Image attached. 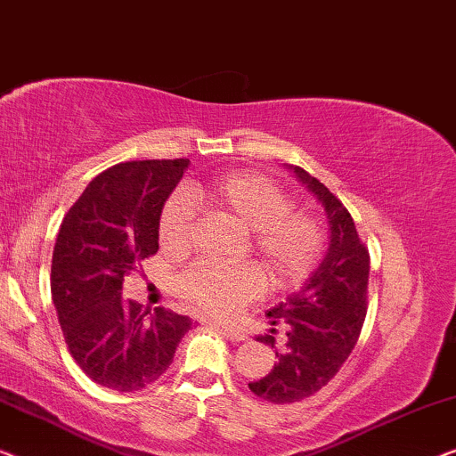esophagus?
<instances>
[{
  "mask_svg": "<svg viewBox=\"0 0 456 456\" xmlns=\"http://www.w3.org/2000/svg\"><path fill=\"white\" fill-rule=\"evenodd\" d=\"M216 330L219 332H223V335H225L231 343H241V341H246V335H243L241 330H237V329H233V326H216Z\"/></svg>",
  "mask_w": 456,
  "mask_h": 456,
  "instance_id": "esophagus-1",
  "label": "esophagus"
}]
</instances>
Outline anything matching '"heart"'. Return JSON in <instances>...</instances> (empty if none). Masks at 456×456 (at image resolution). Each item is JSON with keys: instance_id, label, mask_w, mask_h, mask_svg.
Segmentation results:
<instances>
[{"instance_id": "1", "label": "heart", "mask_w": 456, "mask_h": 456, "mask_svg": "<svg viewBox=\"0 0 456 456\" xmlns=\"http://www.w3.org/2000/svg\"><path fill=\"white\" fill-rule=\"evenodd\" d=\"M190 197L252 233L249 246L273 285H297L318 265L324 241L320 223L293 210V198L273 179L254 171H233L207 183H196L190 188V196L183 191L173 194L159 219L165 252L185 254L191 248L196 207ZM177 289L204 314L231 318L258 297L265 289V277L252 265L223 266L202 260L179 274Z\"/></svg>"}]
</instances>
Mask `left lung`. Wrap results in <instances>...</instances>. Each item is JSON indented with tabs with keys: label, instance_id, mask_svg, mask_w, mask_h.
<instances>
[{
	"label": "left lung",
	"instance_id": "8db88e82",
	"mask_svg": "<svg viewBox=\"0 0 456 456\" xmlns=\"http://www.w3.org/2000/svg\"><path fill=\"white\" fill-rule=\"evenodd\" d=\"M305 188L322 202L329 219V249L299 291L266 312L271 324H285L287 347L277 362L248 387L260 399L285 405L326 387L354 351L368 304L370 254L343 202L301 167L289 165ZM274 332V329H273ZM274 347V337H256Z\"/></svg>",
	"mask_w": 456,
	"mask_h": 456
}]
</instances>
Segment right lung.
Instances as JSON below:
<instances>
[{"mask_svg":"<svg viewBox=\"0 0 456 456\" xmlns=\"http://www.w3.org/2000/svg\"><path fill=\"white\" fill-rule=\"evenodd\" d=\"M188 159L127 161L99 173L63 223L51 297L68 349L101 387L134 393L169 368L191 320L127 299L124 279L159 249V219Z\"/></svg>","mask_w":456,"mask_h":456,"instance_id":"add662e5","label":"right lung"}]
</instances>
